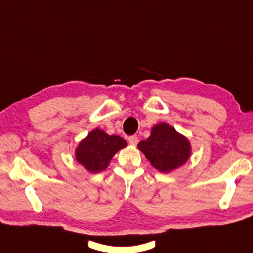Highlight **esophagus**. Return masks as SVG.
<instances>
[{"label": "esophagus", "mask_w": 253, "mask_h": 253, "mask_svg": "<svg viewBox=\"0 0 253 253\" xmlns=\"http://www.w3.org/2000/svg\"><path fill=\"white\" fill-rule=\"evenodd\" d=\"M128 141H129V143L132 144V145H136L139 142V140H138V138L136 136H130V137L128 138Z\"/></svg>", "instance_id": "1"}]
</instances>
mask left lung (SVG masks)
<instances>
[{"mask_svg": "<svg viewBox=\"0 0 253 253\" xmlns=\"http://www.w3.org/2000/svg\"><path fill=\"white\" fill-rule=\"evenodd\" d=\"M138 148L156 169L169 172L187 161L191 153L190 142L166 123L152 128L151 136L140 141Z\"/></svg>", "mask_w": 253, "mask_h": 253, "instance_id": "8db88e82", "label": "left lung"}]
</instances>
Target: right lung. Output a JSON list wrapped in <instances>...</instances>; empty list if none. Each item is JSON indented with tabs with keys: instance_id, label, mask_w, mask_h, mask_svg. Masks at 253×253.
<instances>
[{
	"instance_id": "add662e5",
	"label": "right lung",
	"mask_w": 253,
	"mask_h": 253,
	"mask_svg": "<svg viewBox=\"0 0 253 253\" xmlns=\"http://www.w3.org/2000/svg\"><path fill=\"white\" fill-rule=\"evenodd\" d=\"M126 145V141L120 136H109L100 129H95L79 144L75 156L88 171L97 173L107 168L112 156Z\"/></svg>"
}]
</instances>
